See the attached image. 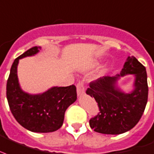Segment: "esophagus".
Segmentation results:
<instances>
[{
  "instance_id": "34e87169",
  "label": "esophagus",
  "mask_w": 154,
  "mask_h": 154,
  "mask_svg": "<svg viewBox=\"0 0 154 154\" xmlns=\"http://www.w3.org/2000/svg\"><path fill=\"white\" fill-rule=\"evenodd\" d=\"M77 95L81 96L85 94V86H84V84L82 83V82H79L77 83Z\"/></svg>"
}]
</instances>
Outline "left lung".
I'll return each mask as SVG.
<instances>
[{
    "instance_id": "8db88e82",
    "label": "left lung",
    "mask_w": 154,
    "mask_h": 154,
    "mask_svg": "<svg viewBox=\"0 0 154 154\" xmlns=\"http://www.w3.org/2000/svg\"><path fill=\"white\" fill-rule=\"evenodd\" d=\"M128 74L135 76L134 89L123 92L117 82ZM147 73L145 67L134 56H128L120 74L100 77L90 82L86 94L94 97L100 112L90 119L94 131L103 134L118 135L134 128L141 118L148 101Z\"/></svg>"
}]
</instances>
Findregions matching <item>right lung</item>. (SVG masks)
Here are the masks:
<instances>
[{"label":"right lung","mask_w":154,"mask_h":154,"mask_svg":"<svg viewBox=\"0 0 154 154\" xmlns=\"http://www.w3.org/2000/svg\"><path fill=\"white\" fill-rule=\"evenodd\" d=\"M40 48L33 47L15 59L7 81L6 97L13 116L23 128L34 132H51L62 126L65 111L77 100V88L74 85L54 86L38 94L21 89L17 78L19 60L34 56Z\"/></svg>","instance_id":"right-lung-1"}]
</instances>
